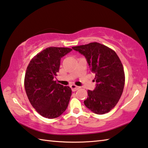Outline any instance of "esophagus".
<instances>
[{
    "mask_svg": "<svg viewBox=\"0 0 148 148\" xmlns=\"http://www.w3.org/2000/svg\"><path fill=\"white\" fill-rule=\"evenodd\" d=\"M71 88L72 89V91H77V89H79V87H77V86H76V85L72 84L71 86Z\"/></svg>",
    "mask_w": 148,
    "mask_h": 148,
    "instance_id": "esophagus-1",
    "label": "esophagus"
}]
</instances>
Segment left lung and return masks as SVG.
<instances>
[{
  "instance_id": "8db88e82",
  "label": "left lung",
  "mask_w": 148,
  "mask_h": 148,
  "mask_svg": "<svg viewBox=\"0 0 148 148\" xmlns=\"http://www.w3.org/2000/svg\"><path fill=\"white\" fill-rule=\"evenodd\" d=\"M83 54L91 72L95 74L97 86L87 91L86 106L97 114H104L116 106L125 86V72L121 61L113 49L98 42L74 46Z\"/></svg>"
}]
</instances>
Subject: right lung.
<instances>
[{"mask_svg":"<svg viewBox=\"0 0 148 148\" xmlns=\"http://www.w3.org/2000/svg\"><path fill=\"white\" fill-rule=\"evenodd\" d=\"M69 47H49L35 56L27 66L24 86L30 103L42 116L59 117L66 110L72 95L69 86L54 80L61 58L69 53Z\"/></svg>","mask_w":148,"mask_h":148,"instance_id":"add662e5","label":"right lung"}]
</instances>
